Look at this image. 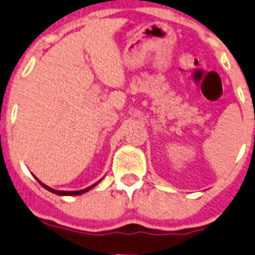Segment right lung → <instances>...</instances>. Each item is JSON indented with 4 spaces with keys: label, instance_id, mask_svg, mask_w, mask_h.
Segmentation results:
<instances>
[{
    "label": "right lung",
    "instance_id": "right-lung-1",
    "mask_svg": "<svg viewBox=\"0 0 255 255\" xmlns=\"http://www.w3.org/2000/svg\"><path fill=\"white\" fill-rule=\"evenodd\" d=\"M37 180H38V179H37ZM38 183H40L41 186L43 187V188H46L47 191H50V192L56 193V195H60V196H62V195L63 196H77V195H81V193H85V192H86V191L91 190L93 187L97 186V183H95V184H93V186L88 187V188H85V190H81V191H56V190H53V188H50V187L45 186V184H43L42 182H40V180H38Z\"/></svg>",
    "mask_w": 255,
    "mask_h": 255
}]
</instances>
